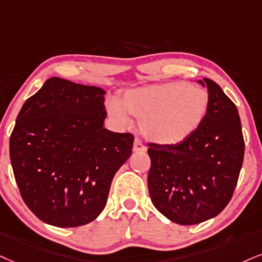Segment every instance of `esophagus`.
I'll return each instance as SVG.
<instances>
[{"label": "esophagus", "instance_id": "34e87169", "mask_svg": "<svg viewBox=\"0 0 262 262\" xmlns=\"http://www.w3.org/2000/svg\"><path fill=\"white\" fill-rule=\"evenodd\" d=\"M146 150H147L146 144H144L140 138H136L134 142V151H146Z\"/></svg>", "mask_w": 262, "mask_h": 262}]
</instances>
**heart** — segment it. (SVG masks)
Instances as JSON below:
<instances>
[{
  "label": "heart",
  "mask_w": 262,
  "mask_h": 262,
  "mask_svg": "<svg viewBox=\"0 0 262 262\" xmlns=\"http://www.w3.org/2000/svg\"><path fill=\"white\" fill-rule=\"evenodd\" d=\"M209 106V95L202 87L186 82H166L127 91L121 104L111 102L108 113L119 124H131L130 115L142 120L149 140L159 144H177L194 132Z\"/></svg>",
  "instance_id": "heart-1"
}]
</instances>
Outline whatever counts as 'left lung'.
<instances>
[{"label":"left lung","mask_w":262,"mask_h":262,"mask_svg":"<svg viewBox=\"0 0 262 262\" xmlns=\"http://www.w3.org/2000/svg\"><path fill=\"white\" fill-rule=\"evenodd\" d=\"M209 106L199 127L177 144H148V189L153 204L175 224L196 225L215 217L233 195L244 158L237 106L210 79Z\"/></svg>","instance_id":"8db88e82"}]
</instances>
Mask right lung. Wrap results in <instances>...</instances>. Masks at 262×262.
<instances>
[{
  "label": "right lung",
  "instance_id": "add662e5",
  "mask_svg": "<svg viewBox=\"0 0 262 262\" xmlns=\"http://www.w3.org/2000/svg\"><path fill=\"white\" fill-rule=\"evenodd\" d=\"M105 91L51 77L21 106L9 138L15 182L41 221L77 227L104 209L134 136L104 128Z\"/></svg>",
  "mask_w": 262,
  "mask_h": 262
}]
</instances>
